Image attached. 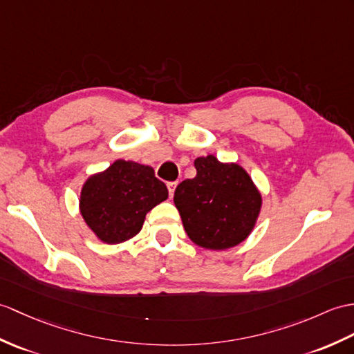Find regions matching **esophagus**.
Wrapping results in <instances>:
<instances>
[{
  "instance_id": "1",
  "label": "esophagus",
  "mask_w": 354,
  "mask_h": 354,
  "mask_svg": "<svg viewBox=\"0 0 354 354\" xmlns=\"http://www.w3.org/2000/svg\"><path fill=\"white\" fill-rule=\"evenodd\" d=\"M176 185H178V183L175 180V183H167V188H169V196L171 197L174 196V193H175V188H176Z\"/></svg>"
}]
</instances>
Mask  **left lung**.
I'll use <instances>...</instances> for the list:
<instances>
[{
  "instance_id": "8db88e82",
  "label": "left lung",
  "mask_w": 354,
  "mask_h": 354,
  "mask_svg": "<svg viewBox=\"0 0 354 354\" xmlns=\"http://www.w3.org/2000/svg\"><path fill=\"white\" fill-rule=\"evenodd\" d=\"M197 175L180 183L174 202L187 235L197 245L225 250L249 236L261 209V194L238 164L214 155L196 158Z\"/></svg>"
}]
</instances>
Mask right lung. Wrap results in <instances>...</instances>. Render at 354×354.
<instances>
[{
    "instance_id": "add662e5",
    "label": "right lung",
    "mask_w": 354,
    "mask_h": 354,
    "mask_svg": "<svg viewBox=\"0 0 354 354\" xmlns=\"http://www.w3.org/2000/svg\"><path fill=\"white\" fill-rule=\"evenodd\" d=\"M169 196L166 184L149 166L118 160L87 179L80 209L101 241L118 244L140 232L147 212Z\"/></svg>"
}]
</instances>
